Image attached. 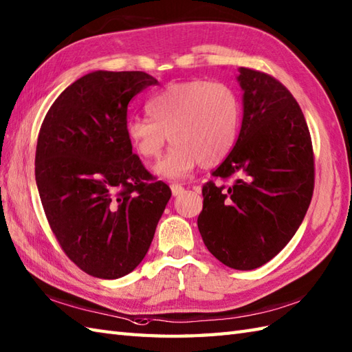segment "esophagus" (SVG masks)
<instances>
[{
	"instance_id": "1",
	"label": "esophagus",
	"mask_w": 352,
	"mask_h": 352,
	"mask_svg": "<svg viewBox=\"0 0 352 352\" xmlns=\"http://www.w3.org/2000/svg\"><path fill=\"white\" fill-rule=\"evenodd\" d=\"M170 192H173L174 196H178L184 192V187L179 184H170Z\"/></svg>"
}]
</instances>
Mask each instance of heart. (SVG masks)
Listing matches in <instances>:
<instances>
[{"mask_svg": "<svg viewBox=\"0 0 352 352\" xmlns=\"http://www.w3.org/2000/svg\"><path fill=\"white\" fill-rule=\"evenodd\" d=\"M152 118L135 117L126 132L139 156L156 159L169 141L173 146L156 165L154 175L182 179L201 165L223 162L239 138L241 106L234 89L222 82L187 80L168 85L145 104Z\"/></svg>", "mask_w": 352, "mask_h": 352, "instance_id": "obj_1", "label": "heart"}]
</instances>
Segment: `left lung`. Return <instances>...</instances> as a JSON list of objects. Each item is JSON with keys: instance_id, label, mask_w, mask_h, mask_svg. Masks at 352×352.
<instances>
[{"instance_id": "left-lung-1", "label": "left lung", "mask_w": 352, "mask_h": 352, "mask_svg": "<svg viewBox=\"0 0 352 352\" xmlns=\"http://www.w3.org/2000/svg\"><path fill=\"white\" fill-rule=\"evenodd\" d=\"M243 121L239 139L202 187L198 217L211 255L235 270L268 263L297 232L314 193V151L303 112L279 80L239 69Z\"/></svg>"}]
</instances>
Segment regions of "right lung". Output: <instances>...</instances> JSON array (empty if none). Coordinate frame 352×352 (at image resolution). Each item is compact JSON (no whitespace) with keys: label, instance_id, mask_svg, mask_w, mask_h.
<instances>
[{"label":"right lung","instance_id":"obj_1","mask_svg":"<svg viewBox=\"0 0 352 352\" xmlns=\"http://www.w3.org/2000/svg\"><path fill=\"white\" fill-rule=\"evenodd\" d=\"M157 84L145 72H91L64 89L40 127L36 183L47 222L65 255L99 279L141 264L170 198L126 132L129 102Z\"/></svg>","mask_w":352,"mask_h":352}]
</instances>
